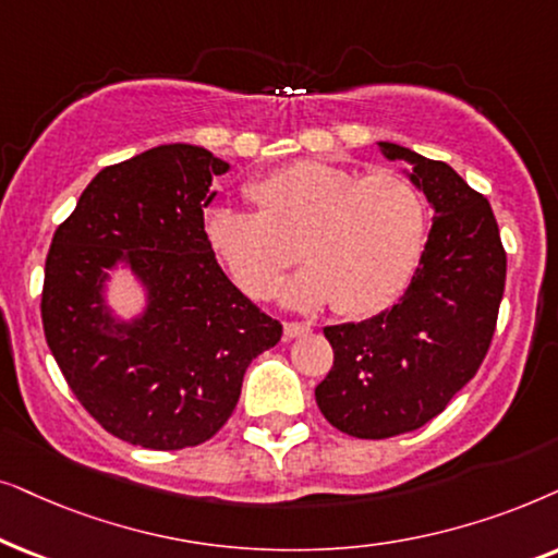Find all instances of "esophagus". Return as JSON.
<instances>
[{"instance_id": "obj_1", "label": "esophagus", "mask_w": 558, "mask_h": 558, "mask_svg": "<svg viewBox=\"0 0 558 558\" xmlns=\"http://www.w3.org/2000/svg\"><path fill=\"white\" fill-rule=\"evenodd\" d=\"M283 331H286V339H295V337H303V333H308L311 326L303 322H286Z\"/></svg>"}]
</instances>
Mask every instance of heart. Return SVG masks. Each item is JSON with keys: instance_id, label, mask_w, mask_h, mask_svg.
Segmentation results:
<instances>
[{"instance_id": "heart-1", "label": "heart", "mask_w": 558, "mask_h": 558, "mask_svg": "<svg viewBox=\"0 0 558 558\" xmlns=\"http://www.w3.org/2000/svg\"><path fill=\"white\" fill-rule=\"evenodd\" d=\"M259 211L214 206L206 242L250 299L278 291L299 253L308 265L286 288V303H329L337 314L369 316L408 286L426 240V202L400 173H354L299 160L250 183Z\"/></svg>"}]
</instances>
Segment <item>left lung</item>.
<instances>
[{"mask_svg": "<svg viewBox=\"0 0 558 558\" xmlns=\"http://www.w3.org/2000/svg\"><path fill=\"white\" fill-rule=\"evenodd\" d=\"M377 145L388 160L411 162L408 178L426 193L434 225L396 306L324 329L333 367L316 385V403L354 439H390L426 426L477 375L508 265L489 202L454 168L396 143Z\"/></svg>", "mask_w": 558, "mask_h": 558, "instance_id": "8db88e82", "label": "left lung"}]
</instances>
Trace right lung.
<instances>
[{
	"mask_svg": "<svg viewBox=\"0 0 558 558\" xmlns=\"http://www.w3.org/2000/svg\"><path fill=\"white\" fill-rule=\"evenodd\" d=\"M229 162L196 145H160L96 173L56 229L43 329L78 403L117 439L173 451L209 441L232 415L250 362L283 337L221 270L204 209ZM131 267L148 293L113 318L107 269Z\"/></svg>",
	"mask_w": 558,
	"mask_h": 558,
	"instance_id": "obj_1",
	"label": "right lung"
}]
</instances>
